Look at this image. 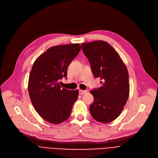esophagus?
<instances>
[{
	"instance_id": "esophagus-1",
	"label": "esophagus",
	"mask_w": 158,
	"mask_h": 158,
	"mask_svg": "<svg viewBox=\"0 0 158 158\" xmlns=\"http://www.w3.org/2000/svg\"><path fill=\"white\" fill-rule=\"evenodd\" d=\"M88 91H84V90H79V94L81 95H82V94H84L86 93Z\"/></svg>"
}]
</instances>
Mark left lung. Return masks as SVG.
<instances>
[{"label":"left lung","mask_w":158,"mask_h":158,"mask_svg":"<svg viewBox=\"0 0 158 158\" xmlns=\"http://www.w3.org/2000/svg\"><path fill=\"white\" fill-rule=\"evenodd\" d=\"M92 73L102 79V86L91 90L94 102L91 116L103 123L115 120L123 110L129 95L128 73L119 54L107 42L98 40L81 45Z\"/></svg>","instance_id":"obj_1"}]
</instances>
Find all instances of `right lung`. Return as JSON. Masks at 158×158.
Masks as SVG:
<instances>
[{
    "label": "right lung",
    "instance_id": "1",
    "mask_svg": "<svg viewBox=\"0 0 158 158\" xmlns=\"http://www.w3.org/2000/svg\"><path fill=\"white\" fill-rule=\"evenodd\" d=\"M81 50L78 44L52 47L35 61L28 81L33 107L47 122L59 124L70 115L79 91L62 88L60 81L67 78V68Z\"/></svg>",
    "mask_w": 158,
    "mask_h": 158
}]
</instances>
